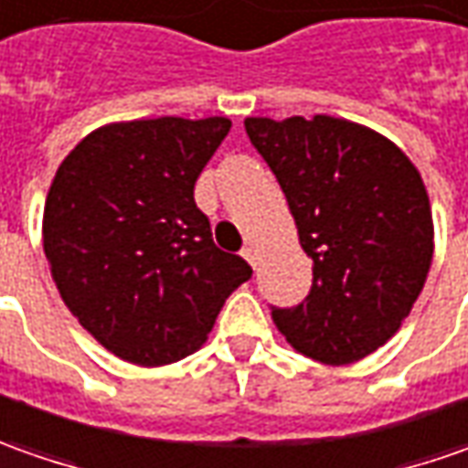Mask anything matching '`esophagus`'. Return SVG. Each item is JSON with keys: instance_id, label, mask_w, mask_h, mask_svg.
I'll use <instances>...</instances> for the list:
<instances>
[{"instance_id": "obj_1", "label": "esophagus", "mask_w": 468, "mask_h": 468, "mask_svg": "<svg viewBox=\"0 0 468 468\" xmlns=\"http://www.w3.org/2000/svg\"><path fill=\"white\" fill-rule=\"evenodd\" d=\"M240 253H243V259H246V261H249L250 266L259 264V249H256L253 243H249V246H246V249L240 250Z\"/></svg>"}]
</instances>
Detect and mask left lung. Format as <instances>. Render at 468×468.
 I'll return each instance as SVG.
<instances>
[{"label": "left lung", "instance_id": "left-lung-1", "mask_svg": "<svg viewBox=\"0 0 468 468\" xmlns=\"http://www.w3.org/2000/svg\"><path fill=\"white\" fill-rule=\"evenodd\" d=\"M246 134L282 186L314 287L271 318L295 352L349 365L383 346L425 287L435 225L425 181L388 137L336 116H249Z\"/></svg>", "mask_w": 468, "mask_h": 468}]
</instances>
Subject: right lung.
<instances>
[{
    "mask_svg": "<svg viewBox=\"0 0 468 468\" xmlns=\"http://www.w3.org/2000/svg\"><path fill=\"white\" fill-rule=\"evenodd\" d=\"M230 119H134L90 132L58 165L43 253L80 326L126 363L160 367L207 342L250 266L215 246L194 184Z\"/></svg>",
    "mask_w": 468,
    "mask_h": 468,
    "instance_id": "1",
    "label": "right lung"
}]
</instances>
